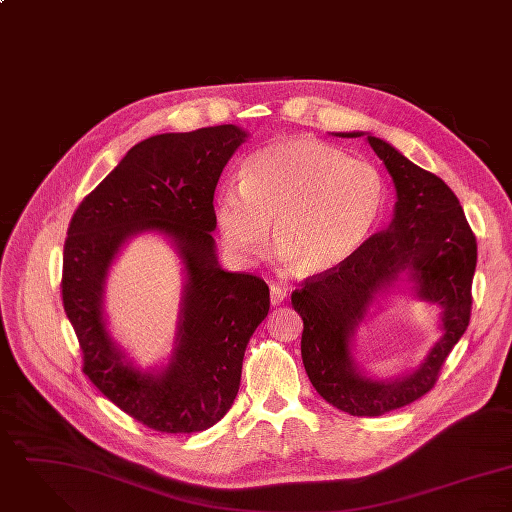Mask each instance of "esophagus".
Here are the masks:
<instances>
[{
    "label": "esophagus",
    "instance_id": "1",
    "mask_svg": "<svg viewBox=\"0 0 512 512\" xmlns=\"http://www.w3.org/2000/svg\"><path fill=\"white\" fill-rule=\"evenodd\" d=\"M287 295H289V293H287L285 287H281V285H271V303H273V305L285 303Z\"/></svg>",
    "mask_w": 512,
    "mask_h": 512
}]
</instances>
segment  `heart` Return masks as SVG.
I'll return each mask as SVG.
<instances>
[{
  "instance_id": "b5f03b06",
  "label": "heart",
  "mask_w": 512,
  "mask_h": 512,
  "mask_svg": "<svg viewBox=\"0 0 512 512\" xmlns=\"http://www.w3.org/2000/svg\"><path fill=\"white\" fill-rule=\"evenodd\" d=\"M386 180L368 160L299 136L251 154L239 186H223L213 217L225 247L253 261L269 225L281 255L303 275L328 273L352 259L386 209Z\"/></svg>"
}]
</instances>
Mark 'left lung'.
<instances>
[{
    "instance_id": "left-lung-1",
    "label": "left lung",
    "mask_w": 512,
    "mask_h": 512,
    "mask_svg": "<svg viewBox=\"0 0 512 512\" xmlns=\"http://www.w3.org/2000/svg\"><path fill=\"white\" fill-rule=\"evenodd\" d=\"M358 138L364 132H336ZM368 142L398 194L394 219L344 265L308 277L291 303L303 316L301 354L314 390L350 415H384L425 396L469 326L477 239L451 188L382 138ZM406 274L418 298L442 307L444 334L420 368L396 381H374L351 360L349 340L371 301Z\"/></svg>"
}]
</instances>
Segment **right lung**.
Here are the masks:
<instances>
[{"instance_id": "1", "label": "right lung", "mask_w": 512, "mask_h": 512, "mask_svg": "<svg viewBox=\"0 0 512 512\" xmlns=\"http://www.w3.org/2000/svg\"><path fill=\"white\" fill-rule=\"evenodd\" d=\"M245 138L235 124L146 138L69 223L61 293L83 372L114 406L162 433L204 431L231 409L247 342L269 312L267 283L223 271L211 237L217 180ZM142 230L166 234L187 271L177 348L158 375L126 361L103 324L107 269L121 245Z\"/></svg>"}]
</instances>
